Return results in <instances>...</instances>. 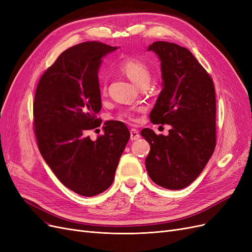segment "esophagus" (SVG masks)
Masks as SVG:
<instances>
[{
	"label": "esophagus",
	"instance_id": "1",
	"mask_svg": "<svg viewBox=\"0 0 252 252\" xmlns=\"http://www.w3.org/2000/svg\"><path fill=\"white\" fill-rule=\"evenodd\" d=\"M140 136H141L140 132H138L136 129H134V128L130 129V140L136 141V140H138V138H140Z\"/></svg>",
	"mask_w": 252,
	"mask_h": 252
}]
</instances>
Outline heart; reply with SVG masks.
<instances>
[{
  "instance_id": "heart-1",
  "label": "heart",
  "mask_w": 252,
  "mask_h": 252,
  "mask_svg": "<svg viewBox=\"0 0 252 252\" xmlns=\"http://www.w3.org/2000/svg\"><path fill=\"white\" fill-rule=\"evenodd\" d=\"M118 71L125 75L130 81H132L137 88H148L151 81V68L145 60L138 57H127L119 63ZM100 92L101 94L106 93V83L104 80L100 81ZM118 119L128 121V122H134L136 120L135 115L132 110L125 109L119 112Z\"/></svg>"
}]
</instances>
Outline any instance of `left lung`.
I'll list each match as a JSON object with an SVG mask.
<instances>
[{"instance_id":"1","label":"left lung","mask_w":252,"mask_h":252,"mask_svg":"<svg viewBox=\"0 0 252 252\" xmlns=\"http://www.w3.org/2000/svg\"><path fill=\"white\" fill-rule=\"evenodd\" d=\"M148 50L159 56L163 80L150 120L171 129L167 136L149 128L142 130L141 135L150 144L146 169L156 185L181 189L200 175L215 150V85L187 48L155 41Z\"/></svg>"}]
</instances>
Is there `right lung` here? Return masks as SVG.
<instances>
[{"label":"right lung","mask_w":252,"mask_h":252,"mask_svg":"<svg viewBox=\"0 0 252 252\" xmlns=\"http://www.w3.org/2000/svg\"><path fill=\"white\" fill-rule=\"evenodd\" d=\"M117 50L100 41L68 48L40 77L33 101V127L43 159L60 182L85 197L107 189L130 137L126 125L107 121L92 141L89 130L102 124L98 68Z\"/></svg>","instance_id":"1"}]
</instances>
